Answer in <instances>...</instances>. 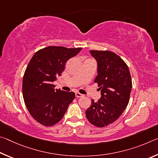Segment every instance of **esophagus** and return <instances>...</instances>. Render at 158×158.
<instances>
[{
    "mask_svg": "<svg viewBox=\"0 0 158 158\" xmlns=\"http://www.w3.org/2000/svg\"><path fill=\"white\" fill-rule=\"evenodd\" d=\"M75 95H76L77 98H81V97H83V95L81 94V93H75Z\"/></svg>",
    "mask_w": 158,
    "mask_h": 158,
    "instance_id": "obj_1",
    "label": "esophagus"
}]
</instances>
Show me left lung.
I'll return each mask as SVG.
<instances>
[{"mask_svg": "<svg viewBox=\"0 0 158 158\" xmlns=\"http://www.w3.org/2000/svg\"><path fill=\"white\" fill-rule=\"evenodd\" d=\"M98 63L97 83L101 91L98 102L92 100L85 111L90 123L98 127L113 123L121 116L129 103L132 79L129 68L122 58L109 51H90Z\"/></svg>", "mask_w": 158, "mask_h": 158, "instance_id": "left-lung-1", "label": "left lung"}]
</instances>
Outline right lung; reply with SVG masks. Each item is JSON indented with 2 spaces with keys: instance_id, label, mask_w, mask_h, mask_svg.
<instances>
[{
  "instance_id": "add662e5",
  "label": "right lung",
  "mask_w": 158,
  "mask_h": 158,
  "mask_svg": "<svg viewBox=\"0 0 158 158\" xmlns=\"http://www.w3.org/2000/svg\"><path fill=\"white\" fill-rule=\"evenodd\" d=\"M81 49L49 46L31 59L23 77L22 93L29 113L39 123L47 127L58 123L75 98L74 92L55 89L53 82L61 76L67 61Z\"/></svg>"
}]
</instances>
